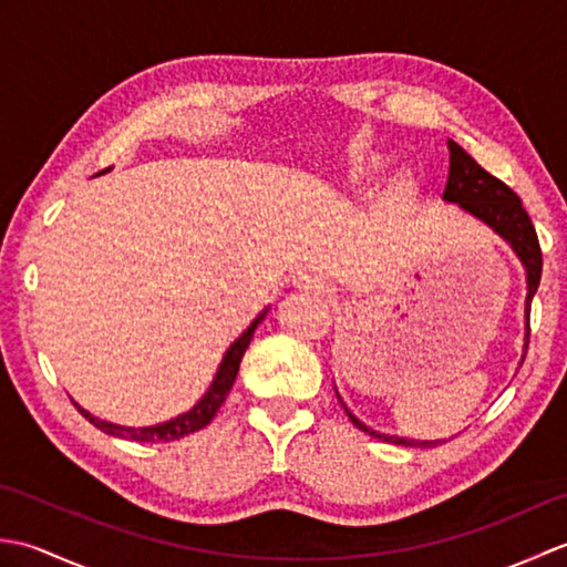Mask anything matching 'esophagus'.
Returning a JSON list of instances; mask_svg holds the SVG:
<instances>
[{"label":"esophagus","instance_id":"obj_1","mask_svg":"<svg viewBox=\"0 0 567 567\" xmlns=\"http://www.w3.org/2000/svg\"><path fill=\"white\" fill-rule=\"evenodd\" d=\"M299 285L305 287V290H315V292H323V285L319 282V280H315V277H309V275H302L299 277Z\"/></svg>","mask_w":567,"mask_h":567}]
</instances>
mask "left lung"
Returning <instances> with one entry per match:
<instances>
[{
	"label": "left lung",
	"mask_w": 567,
	"mask_h": 567,
	"mask_svg": "<svg viewBox=\"0 0 567 567\" xmlns=\"http://www.w3.org/2000/svg\"><path fill=\"white\" fill-rule=\"evenodd\" d=\"M449 151H451V167H449V183H445V189H443V202L457 204L463 212L475 216L477 221L489 226L502 240H507L509 248L514 250V256L519 258V262L526 270V302H524L526 336H524V355H522V363H524L526 348H528V311H532V299L538 290L540 268H544L536 228L532 219H528L526 209L522 207V199L516 197L514 192L502 183V179L489 175L485 167H480L473 155H467L455 141H449ZM336 396H339V402L343 404L348 419H351L360 431H365L370 436H375L384 443L406 445V449H433V445L445 443V439L416 441V439L392 436V433H380L375 429L365 426L363 421H360L351 409L346 406L339 390H336Z\"/></svg>",
	"instance_id": "8db88e82"
}]
</instances>
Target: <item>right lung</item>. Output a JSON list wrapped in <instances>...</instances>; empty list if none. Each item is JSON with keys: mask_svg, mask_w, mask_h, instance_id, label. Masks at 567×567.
<instances>
[{"mask_svg": "<svg viewBox=\"0 0 567 567\" xmlns=\"http://www.w3.org/2000/svg\"><path fill=\"white\" fill-rule=\"evenodd\" d=\"M268 309L270 307H265L260 315L250 321V327L240 333L231 346L226 348L221 363H219V368H216V375L209 382L207 392L202 394V400L192 409H187V412L177 414L175 419L163 421V424H153V426H122V424H112V421L97 419L94 414H90L87 409H82L75 402L78 412L84 419H90V424H94L100 431L110 433V436L136 441V443H167V441H177V439L189 436V433L204 429L216 416V412H219V406L226 402L228 392H231L236 375H238V368H240V360H244V353L252 339V333H256L258 323L265 319V315H268Z\"/></svg>", "mask_w": 567, "mask_h": 567, "instance_id": "obj_1", "label": "right lung"}]
</instances>
